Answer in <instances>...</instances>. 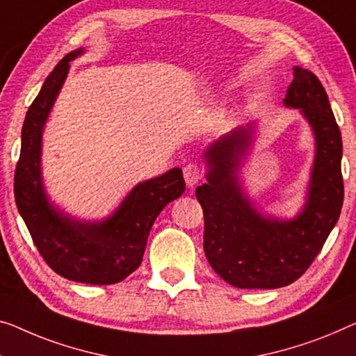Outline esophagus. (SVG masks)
<instances>
[{"mask_svg": "<svg viewBox=\"0 0 356 356\" xmlns=\"http://www.w3.org/2000/svg\"><path fill=\"white\" fill-rule=\"evenodd\" d=\"M184 177H185V182H187L188 187H195L196 184L203 180L204 171H203V168L200 166V164L190 163L184 168Z\"/></svg>", "mask_w": 356, "mask_h": 356, "instance_id": "esophagus-1", "label": "esophagus"}]
</instances>
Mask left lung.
<instances>
[{
	"label": "left lung",
	"instance_id": "left-lung-1",
	"mask_svg": "<svg viewBox=\"0 0 356 356\" xmlns=\"http://www.w3.org/2000/svg\"><path fill=\"white\" fill-rule=\"evenodd\" d=\"M293 75L284 105L302 110L316 139L309 200L296 220L264 219L243 198L233 174L251 142V124L238 127L206 152L208 184L196 188L204 216L203 248L212 270L235 288L275 289L294 283L320 254L341 216V129L315 73L294 67Z\"/></svg>",
	"mask_w": 356,
	"mask_h": 356
}]
</instances>
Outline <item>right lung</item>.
I'll return each mask as SVG.
<instances>
[{
  "label": "right lung",
  "mask_w": 356,
  "mask_h": 356,
  "mask_svg": "<svg viewBox=\"0 0 356 356\" xmlns=\"http://www.w3.org/2000/svg\"><path fill=\"white\" fill-rule=\"evenodd\" d=\"M81 52H70L57 63L26 111L14 196L36 249L57 275L78 283L115 284L139 267L153 222L169 201L184 193L185 180L174 168L139 184L100 224H81L47 203L40 169L42 126L70 68L68 62Z\"/></svg>",
  "instance_id": "right-lung-1"
}]
</instances>
